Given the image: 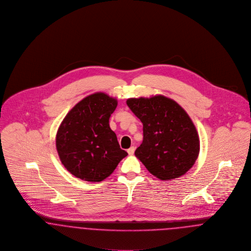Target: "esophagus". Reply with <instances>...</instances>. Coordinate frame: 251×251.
<instances>
[{
  "label": "esophagus",
  "instance_id": "obj_1",
  "mask_svg": "<svg viewBox=\"0 0 251 251\" xmlns=\"http://www.w3.org/2000/svg\"><path fill=\"white\" fill-rule=\"evenodd\" d=\"M134 152H135V147H134V146H131L129 149H127V153H128L130 156L134 154Z\"/></svg>",
  "mask_w": 251,
  "mask_h": 251
}]
</instances>
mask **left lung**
Returning <instances> with one entry per match:
<instances>
[{"label":"left lung","mask_w":251,"mask_h":251,"mask_svg":"<svg viewBox=\"0 0 251 251\" xmlns=\"http://www.w3.org/2000/svg\"><path fill=\"white\" fill-rule=\"evenodd\" d=\"M126 104L144 125V140L135 156L146 169L161 180L189 171L199 154V138L184 109L163 95L130 98Z\"/></svg>","instance_id":"8db88e82"}]
</instances>
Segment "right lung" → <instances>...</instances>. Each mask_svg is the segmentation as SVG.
I'll list each match as a JSON object with an SVG mask.
<instances>
[{"label": "right lung", "instance_id": "1", "mask_svg": "<svg viewBox=\"0 0 251 251\" xmlns=\"http://www.w3.org/2000/svg\"><path fill=\"white\" fill-rule=\"evenodd\" d=\"M116 106V99L106 93H93L74 106L62 121L56 133V150L62 164L75 176L102 181L127 156L108 124Z\"/></svg>", "mask_w": 251, "mask_h": 251}]
</instances>
